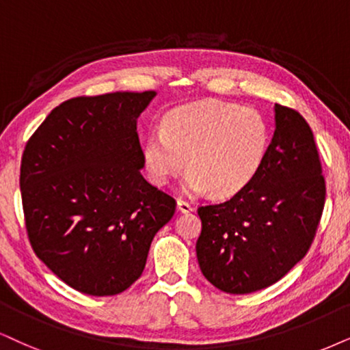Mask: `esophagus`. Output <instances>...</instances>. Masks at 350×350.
I'll return each instance as SVG.
<instances>
[{
  "label": "esophagus",
  "mask_w": 350,
  "mask_h": 350,
  "mask_svg": "<svg viewBox=\"0 0 350 350\" xmlns=\"http://www.w3.org/2000/svg\"><path fill=\"white\" fill-rule=\"evenodd\" d=\"M178 210L180 211V213H190L193 208L189 202H185L184 198H178Z\"/></svg>",
  "instance_id": "obj_1"
}]
</instances>
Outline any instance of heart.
<instances>
[{"label": "heart", "instance_id": "obj_1", "mask_svg": "<svg viewBox=\"0 0 350 350\" xmlns=\"http://www.w3.org/2000/svg\"><path fill=\"white\" fill-rule=\"evenodd\" d=\"M269 145L263 114L249 106L206 100L166 114L161 131L148 134L145 166L154 184L165 185L184 170L190 193L211 190L215 197L241 192L262 167Z\"/></svg>", "mask_w": 350, "mask_h": 350}]
</instances>
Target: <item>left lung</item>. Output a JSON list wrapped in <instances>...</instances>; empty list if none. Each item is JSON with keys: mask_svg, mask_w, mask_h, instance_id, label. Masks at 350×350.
Listing matches in <instances>:
<instances>
[{"mask_svg": "<svg viewBox=\"0 0 350 350\" xmlns=\"http://www.w3.org/2000/svg\"><path fill=\"white\" fill-rule=\"evenodd\" d=\"M274 121L267 157L250 184L197 210L198 265L228 294L255 293L286 276L307 255L321 219L326 184L310 126L278 103Z\"/></svg>", "mask_w": 350, "mask_h": 350, "instance_id": "1", "label": "left lung"}]
</instances>
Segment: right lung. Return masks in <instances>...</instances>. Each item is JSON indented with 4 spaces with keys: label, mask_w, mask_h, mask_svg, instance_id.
I'll list each match as a JSON object with an SVG mask.
<instances>
[{
    "label": "right lung",
    "mask_w": 350,
    "mask_h": 350,
    "mask_svg": "<svg viewBox=\"0 0 350 350\" xmlns=\"http://www.w3.org/2000/svg\"><path fill=\"white\" fill-rule=\"evenodd\" d=\"M153 90L77 96L56 106L21 161L25 229L35 255L79 293L116 295L142 274L176 200L140 174L137 118Z\"/></svg>",
    "instance_id": "add662e5"
}]
</instances>
